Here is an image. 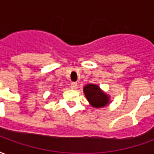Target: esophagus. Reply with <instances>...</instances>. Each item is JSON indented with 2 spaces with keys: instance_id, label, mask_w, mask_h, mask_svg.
<instances>
[{
  "instance_id": "obj_1",
  "label": "esophagus",
  "mask_w": 154,
  "mask_h": 154,
  "mask_svg": "<svg viewBox=\"0 0 154 154\" xmlns=\"http://www.w3.org/2000/svg\"><path fill=\"white\" fill-rule=\"evenodd\" d=\"M71 88H72V90H76L77 88V82H72V83H71Z\"/></svg>"
}]
</instances>
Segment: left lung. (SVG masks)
<instances>
[{"label": "left lung", "mask_w": 154, "mask_h": 154, "mask_svg": "<svg viewBox=\"0 0 154 154\" xmlns=\"http://www.w3.org/2000/svg\"><path fill=\"white\" fill-rule=\"evenodd\" d=\"M85 97L94 108H102L110 104V96L97 84H87L83 87Z\"/></svg>", "instance_id": "8db88e82"}]
</instances>
